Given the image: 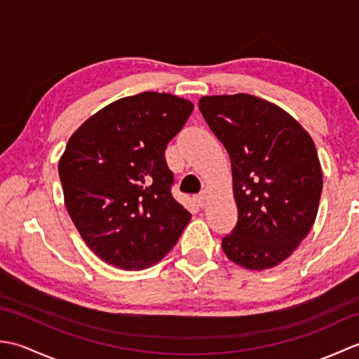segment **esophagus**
<instances>
[{
    "instance_id": "obj_1",
    "label": "esophagus",
    "mask_w": 359,
    "mask_h": 359,
    "mask_svg": "<svg viewBox=\"0 0 359 359\" xmlns=\"http://www.w3.org/2000/svg\"><path fill=\"white\" fill-rule=\"evenodd\" d=\"M196 202L199 205L201 208H203L205 205H207V191H202L196 196Z\"/></svg>"
}]
</instances>
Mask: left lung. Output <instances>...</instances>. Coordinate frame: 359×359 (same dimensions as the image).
Segmentation results:
<instances>
[{
    "label": "left lung",
    "mask_w": 359,
    "mask_h": 359,
    "mask_svg": "<svg viewBox=\"0 0 359 359\" xmlns=\"http://www.w3.org/2000/svg\"><path fill=\"white\" fill-rule=\"evenodd\" d=\"M199 109L231 160L239 216L224 253L247 270L273 269L315 224L323 191L315 143L288 112L255 95L202 97Z\"/></svg>",
    "instance_id": "1"
}]
</instances>
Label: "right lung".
<instances>
[{
	"label": "right lung",
	"instance_id": "add662e5",
	"mask_svg": "<svg viewBox=\"0 0 359 359\" xmlns=\"http://www.w3.org/2000/svg\"><path fill=\"white\" fill-rule=\"evenodd\" d=\"M193 109L185 98L142 93L104 106L71 135L58 162L65 205L106 264L148 269L188 225L191 212L171 196L165 149Z\"/></svg>",
	"mask_w": 359,
	"mask_h": 359
}]
</instances>
